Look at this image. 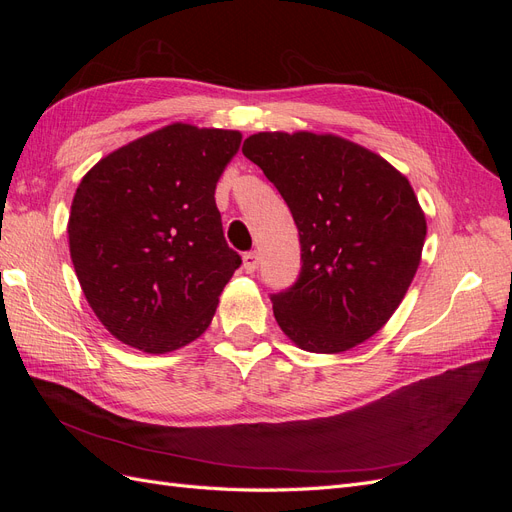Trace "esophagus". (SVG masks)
I'll list each match as a JSON object with an SVG mask.
<instances>
[{
	"label": "esophagus",
	"instance_id": "obj_1",
	"mask_svg": "<svg viewBox=\"0 0 512 512\" xmlns=\"http://www.w3.org/2000/svg\"><path fill=\"white\" fill-rule=\"evenodd\" d=\"M258 262H260L258 252L243 254V269H245V273H254L258 269Z\"/></svg>",
	"mask_w": 512,
	"mask_h": 512
}]
</instances>
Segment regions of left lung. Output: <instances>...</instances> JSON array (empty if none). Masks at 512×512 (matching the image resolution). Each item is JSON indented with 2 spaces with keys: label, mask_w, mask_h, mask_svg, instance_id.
<instances>
[{
  "label": "left lung",
  "mask_w": 512,
  "mask_h": 512,
  "mask_svg": "<svg viewBox=\"0 0 512 512\" xmlns=\"http://www.w3.org/2000/svg\"><path fill=\"white\" fill-rule=\"evenodd\" d=\"M241 151L282 194L299 228L301 273L271 294L280 329L322 354L376 335L406 297L427 235L410 181L335 134L258 132Z\"/></svg>",
  "instance_id": "8db88e82"
}]
</instances>
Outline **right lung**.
<instances>
[{"label":"right lung","mask_w":512,"mask_h":512,"mask_svg":"<svg viewBox=\"0 0 512 512\" xmlns=\"http://www.w3.org/2000/svg\"><path fill=\"white\" fill-rule=\"evenodd\" d=\"M241 132L170 123L102 158L76 188L68 239L87 303L119 342L151 354L194 342L241 265L215 185Z\"/></svg>","instance_id":"right-lung-1"}]
</instances>
